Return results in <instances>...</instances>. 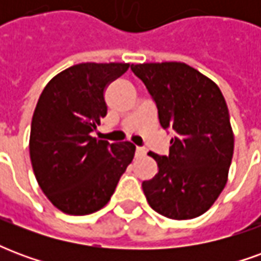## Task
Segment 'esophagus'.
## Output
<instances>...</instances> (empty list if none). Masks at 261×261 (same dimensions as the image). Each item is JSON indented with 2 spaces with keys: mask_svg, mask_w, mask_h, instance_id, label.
<instances>
[{
  "mask_svg": "<svg viewBox=\"0 0 261 261\" xmlns=\"http://www.w3.org/2000/svg\"><path fill=\"white\" fill-rule=\"evenodd\" d=\"M145 153H147V151H145V148L137 147V149H136V155H137V156H144Z\"/></svg>",
  "mask_w": 261,
  "mask_h": 261,
  "instance_id": "1",
  "label": "esophagus"
}]
</instances>
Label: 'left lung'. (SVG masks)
<instances>
[{
    "label": "left lung",
    "mask_w": 261,
    "mask_h": 261,
    "mask_svg": "<svg viewBox=\"0 0 261 261\" xmlns=\"http://www.w3.org/2000/svg\"><path fill=\"white\" fill-rule=\"evenodd\" d=\"M156 102L159 123L173 128L169 155L149 152L158 173L142 181L148 204L166 218L183 221L208 211L228 181L233 131L218 85L177 61L133 64Z\"/></svg>",
    "instance_id": "obj_1"
}]
</instances>
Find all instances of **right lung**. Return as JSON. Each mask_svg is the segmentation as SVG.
I'll use <instances>...</instances> for the list:
<instances>
[{
	"mask_svg": "<svg viewBox=\"0 0 261 261\" xmlns=\"http://www.w3.org/2000/svg\"><path fill=\"white\" fill-rule=\"evenodd\" d=\"M128 63H82L53 76L33 113L32 168L42 192L69 215H88L110 200L134 158L128 141L109 144L91 136L108 114L105 91Z\"/></svg>",
	"mask_w": 261,
	"mask_h": 261,
	"instance_id": "obj_1",
	"label": "right lung"
}]
</instances>
